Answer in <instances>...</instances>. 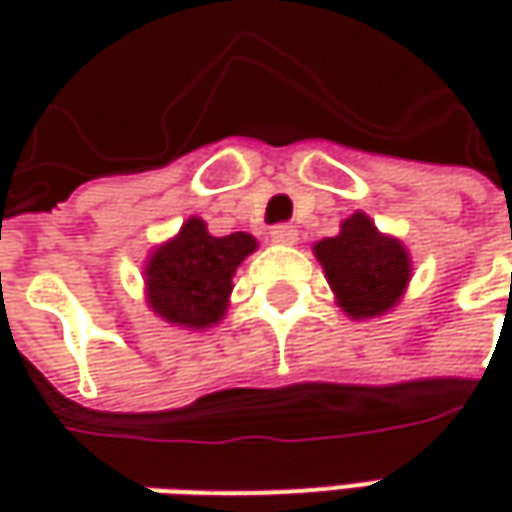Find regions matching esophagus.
<instances>
[{"label": "esophagus", "instance_id": "esophagus-1", "mask_svg": "<svg viewBox=\"0 0 512 512\" xmlns=\"http://www.w3.org/2000/svg\"><path fill=\"white\" fill-rule=\"evenodd\" d=\"M270 239L279 242V245H293V242L299 239V230L293 225H276L270 230Z\"/></svg>", "mask_w": 512, "mask_h": 512}]
</instances>
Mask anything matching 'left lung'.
<instances>
[{"label": "left lung", "instance_id": "1", "mask_svg": "<svg viewBox=\"0 0 512 512\" xmlns=\"http://www.w3.org/2000/svg\"><path fill=\"white\" fill-rule=\"evenodd\" d=\"M336 302L350 319L382 316L402 299L410 282V256L399 239L379 233L370 216L353 213L342 233L313 247Z\"/></svg>", "mask_w": 512, "mask_h": 512}]
</instances>
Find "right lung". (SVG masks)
Segmentation results:
<instances>
[{
	"label": "right lung",
	"instance_id": "obj_1",
	"mask_svg": "<svg viewBox=\"0 0 512 512\" xmlns=\"http://www.w3.org/2000/svg\"><path fill=\"white\" fill-rule=\"evenodd\" d=\"M256 250L250 233L210 236L199 216L156 247L145 265L148 305L170 325L202 330L216 325L227 310L233 273Z\"/></svg>",
	"mask_w": 512,
	"mask_h": 512
}]
</instances>
